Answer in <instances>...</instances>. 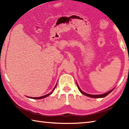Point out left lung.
<instances>
[{"label": "left lung", "instance_id": "obj_1", "mask_svg": "<svg viewBox=\"0 0 129 129\" xmlns=\"http://www.w3.org/2000/svg\"><path fill=\"white\" fill-rule=\"evenodd\" d=\"M77 87H78V89H79V90L80 91L81 93L82 94H83L85 95H86V96H88V97H91V98H103V97H106V95H108L109 93L112 92V91L113 90H114V89H112V90H110L109 91H108V92H107V93H105V94H102L92 95V94H88V93H86L84 92V91H82L81 90L80 88H79V86H78V85L77 84Z\"/></svg>", "mask_w": 129, "mask_h": 129}]
</instances>
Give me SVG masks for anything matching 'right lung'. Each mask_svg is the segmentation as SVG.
Masks as SVG:
<instances>
[{
	"mask_svg": "<svg viewBox=\"0 0 129 129\" xmlns=\"http://www.w3.org/2000/svg\"><path fill=\"white\" fill-rule=\"evenodd\" d=\"M56 86H55V87H54V88L53 91L54 90V89H55V88H56ZM53 91H52L51 93L48 94L44 95H43V96H41V97H29V98H31V99H44V98H45L46 97H48V96L49 95L51 94L52 92H53Z\"/></svg>",
	"mask_w": 129,
	"mask_h": 129,
	"instance_id": "obj_1",
	"label": "right lung"
}]
</instances>
